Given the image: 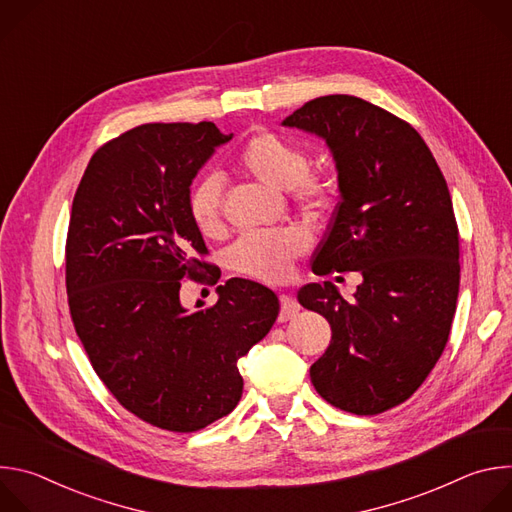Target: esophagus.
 Segmentation results:
<instances>
[{
	"label": "esophagus",
	"mask_w": 512,
	"mask_h": 512,
	"mask_svg": "<svg viewBox=\"0 0 512 512\" xmlns=\"http://www.w3.org/2000/svg\"><path fill=\"white\" fill-rule=\"evenodd\" d=\"M279 304H281V310H279V322H287V320H294L298 314H300V306L291 300L289 296H279Z\"/></svg>",
	"instance_id": "34e87169"
}]
</instances>
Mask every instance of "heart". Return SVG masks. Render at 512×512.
Here are the masks:
<instances>
[{"label": "heart", "mask_w": 512, "mask_h": 512, "mask_svg": "<svg viewBox=\"0 0 512 512\" xmlns=\"http://www.w3.org/2000/svg\"><path fill=\"white\" fill-rule=\"evenodd\" d=\"M233 168L263 186L285 190L304 210L324 208L334 194V180L324 170L308 168V154L296 141L261 131L249 137L233 158ZM188 216L202 237L223 231V184L202 176L188 192ZM306 239L291 229L241 237L229 251L231 267L247 277L279 283L289 277L294 261L304 255Z\"/></svg>", "instance_id": "1"}]
</instances>
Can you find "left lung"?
I'll return each mask as SVG.
<instances>
[{"instance_id":"obj_1","label":"left lung","mask_w":512,"mask_h":512,"mask_svg":"<svg viewBox=\"0 0 512 512\" xmlns=\"http://www.w3.org/2000/svg\"><path fill=\"white\" fill-rule=\"evenodd\" d=\"M283 125L324 137L338 168L340 202L314 273L362 275L354 302L330 281L298 291L332 328L312 385L342 411L383 413L423 385L450 338L460 237L446 178L407 121L352 95L312 99Z\"/></svg>"}]
</instances>
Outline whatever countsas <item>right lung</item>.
Returning a JSON list of instances; mask_svg holds the SVG:
<instances>
[{
    "instance_id": "add662e5",
    "label": "right lung",
    "mask_w": 512,
    "mask_h": 512,
    "mask_svg": "<svg viewBox=\"0 0 512 512\" xmlns=\"http://www.w3.org/2000/svg\"><path fill=\"white\" fill-rule=\"evenodd\" d=\"M231 137L210 121L133 127L93 154L72 200V324L109 393L166 431H198L237 407V362L279 314L269 287L241 277L216 287L214 306L180 304L184 279L221 277L204 261L186 200L196 172Z\"/></svg>"
}]
</instances>
